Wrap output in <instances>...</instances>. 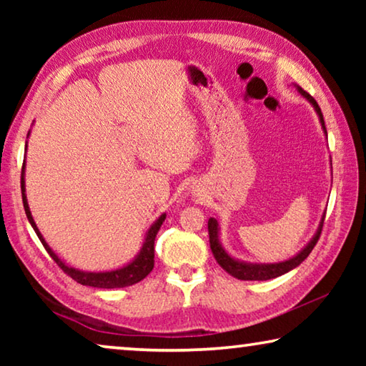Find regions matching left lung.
I'll use <instances>...</instances> for the list:
<instances>
[{"instance_id":"8db88e82","label":"left lung","mask_w":366,"mask_h":366,"mask_svg":"<svg viewBox=\"0 0 366 366\" xmlns=\"http://www.w3.org/2000/svg\"><path fill=\"white\" fill-rule=\"evenodd\" d=\"M299 92L300 94L307 98V100L313 104V108L317 109V113L320 116V121H321V126H323L325 132H326V127H325V119H323V113H321V109L318 107V103L315 98L307 94L305 90L300 89L299 86ZM323 221L321 219V224L318 227L317 234H315V237L310 240L308 245L303 249L299 255H295L294 258L287 259V262H282V263H274V264H252V263H244V262H237V259H234L227 255L222 249L221 244H219V237H218V221L214 218H209L208 219V234H209V247H212V252L216 258V262L219 263V266L224 271H227L229 274L237 277L240 281H266V280H272V277H277L284 274V272H287L290 269H294L299 266L303 259H305L310 253H312L313 247L317 245L321 231H323Z\"/></svg>"}]
</instances>
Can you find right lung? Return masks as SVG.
I'll use <instances>...</instances> for the list:
<instances>
[{
    "instance_id": "right-lung-1",
    "label": "right lung",
    "mask_w": 366,
    "mask_h": 366,
    "mask_svg": "<svg viewBox=\"0 0 366 366\" xmlns=\"http://www.w3.org/2000/svg\"><path fill=\"white\" fill-rule=\"evenodd\" d=\"M24 169H26V163L22 164L21 190H22V202H24V209H26L27 219L30 224H32L36 235H39L40 242L43 244V247H45V250L49 253V257L54 259V263H56L67 276H71L74 281L82 284V286H90V287H98V289H116V287L132 286V284L140 282L144 277L150 274V271L153 269V264H154V237H157V234L159 231L161 224H163L166 214H161L159 218L154 221V224L148 229L144 247H142L140 253L132 263H129L127 266H124V268H121V269L107 271V272H85V271L74 269L61 262V259L56 257V253L49 249V245L45 242V239H43V235L40 234L39 227H36L32 214H30V209H29V203H27V197H26V184H24Z\"/></svg>"
}]
</instances>
